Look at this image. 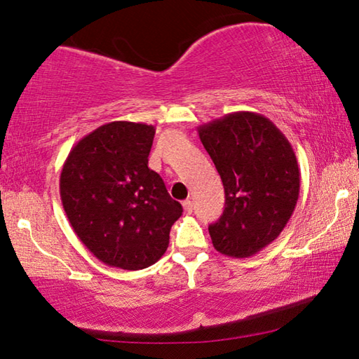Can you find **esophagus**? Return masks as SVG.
I'll list each match as a JSON object with an SVG mask.
<instances>
[{"label":"esophagus","instance_id":"1","mask_svg":"<svg viewBox=\"0 0 359 359\" xmlns=\"http://www.w3.org/2000/svg\"><path fill=\"white\" fill-rule=\"evenodd\" d=\"M182 205H184L185 214H191V212H193V203L190 201V199H185V201L182 203Z\"/></svg>","mask_w":359,"mask_h":359}]
</instances>
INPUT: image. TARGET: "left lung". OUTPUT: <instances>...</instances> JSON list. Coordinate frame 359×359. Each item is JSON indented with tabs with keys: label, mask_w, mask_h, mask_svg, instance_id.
<instances>
[{
	"label": "left lung",
	"mask_w": 359,
	"mask_h": 359,
	"mask_svg": "<svg viewBox=\"0 0 359 359\" xmlns=\"http://www.w3.org/2000/svg\"><path fill=\"white\" fill-rule=\"evenodd\" d=\"M220 174L224 210L209 224L215 250L248 258L274 242L293 215L301 172L283 133L257 112H233L198 128Z\"/></svg>",
	"instance_id": "left-lung-1"
}]
</instances>
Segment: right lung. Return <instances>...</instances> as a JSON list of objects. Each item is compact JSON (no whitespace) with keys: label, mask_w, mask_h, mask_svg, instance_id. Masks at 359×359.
<instances>
[{"label":"right lung","mask_w":359,"mask_h":359,"mask_svg":"<svg viewBox=\"0 0 359 359\" xmlns=\"http://www.w3.org/2000/svg\"><path fill=\"white\" fill-rule=\"evenodd\" d=\"M154 136V125L111 121L83 136L63 165V209L77 238L107 266L155 264L184 212L149 168Z\"/></svg>","instance_id":"obj_1"}]
</instances>
